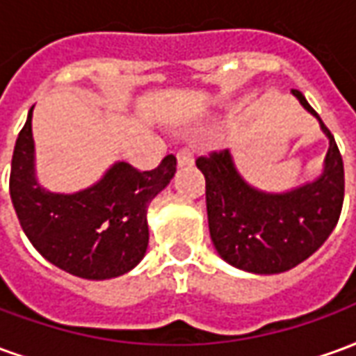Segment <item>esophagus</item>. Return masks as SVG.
I'll list each match as a JSON object with an SVG mask.
<instances>
[{
  "instance_id": "1",
  "label": "esophagus",
  "mask_w": 356,
  "mask_h": 356,
  "mask_svg": "<svg viewBox=\"0 0 356 356\" xmlns=\"http://www.w3.org/2000/svg\"><path fill=\"white\" fill-rule=\"evenodd\" d=\"M194 162V156L193 152L188 150V148H181L177 152V163L183 168V165H191Z\"/></svg>"
}]
</instances>
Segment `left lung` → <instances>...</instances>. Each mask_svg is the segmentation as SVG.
<instances>
[{"instance_id": "1", "label": "left lung", "mask_w": 356, "mask_h": 356, "mask_svg": "<svg viewBox=\"0 0 356 356\" xmlns=\"http://www.w3.org/2000/svg\"><path fill=\"white\" fill-rule=\"evenodd\" d=\"M291 93L316 116L330 139L324 173L316 181L290 193L267 194L240 177L229 150L196 160L206 179L209 234L217 254L255 275H276L305 261L326 242L343 208V160L334 135L301 91Z\"/></svg>"}]
</instances>
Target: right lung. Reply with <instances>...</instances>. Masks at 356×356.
Here are the masks:
<instances>
[{"mask_svg":"<svg viewBox=\"0 0 356 356\" xmlns=\"http://www.w3.org/2000/svg\"><path fill=\"white\" fill-rule=\"evenodd\" d=\"M32 110L15 143L9 193L20 227L53 265L88 280L131 270L148 246L147 208L177 170L168 154L158 168L139 171L118 162L104 177L76 194H55L34 177Z\"/></svg>","mask_w":356,"mask_h":356,"instance_id":"1","label":"right lung"}]
</instances>
